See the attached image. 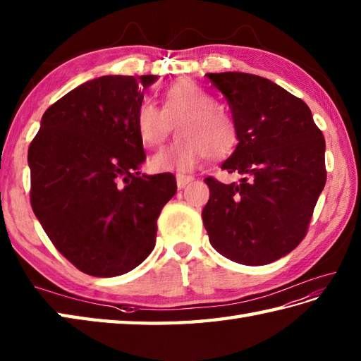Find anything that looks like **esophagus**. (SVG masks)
I'll return each mask as SVG.
<instances>
[{
  "instance_id": "1",
  "label": "esophagus",
  "mask_w": 361,
  "mask_h": 361,
  "mask_svg": "<svg viewBox=\"0 0 361 361\" xmlns=\"http://www.w3.org/2000/svg\"><path fill=\"white\" fill-rule=\"evenodd\" d=\"M195 178L193 176H187V174H178L176 176V182H178L179 188H185L190 182H193Z\"/></svg>"
}]
</instances>
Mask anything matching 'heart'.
I'll return each mask as SVG.
<instances>
[{
  "mask_svg": "<svg viewBox=\"0 0 361 361\" xmlns=\"http://www.w3.org/2000/svg\"><path fill=\"white\" fill-rule=\"evenodd\" d=\"M176 123L180 137L151 157L152 170L187 171L204 159L227 157L237 146L238 130L232 116L212 93L190 80L168 87L161 94V109L151 101L137 109L135 129L148 148L164 143Z\"/></svg>",
  "mask_w": 361,
  "mask_h": 361,
  "instance_id": "obj_1",
  "label": "heart"
}]
</instances>
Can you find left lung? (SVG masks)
Wrapping results in <instances>:
<instances>
[{
  "mask_svg": "<svg viewBox=\"0 0 361 361\" xmlns=\"http://www.w3.org/2000/svg\"><path fill=\"white\" fill-rule=\"evenodd\" d=\"M207 78L229 102L238 130L237 149L221 168L241 179H204V227L226 259L268 264L307 235L327 179L326 140L305 102L269 79L238 71Z\"/></svg>",
  "mask_w": 361,
  "mask_h": 361,
  "instance_id": "8db88e82",
  "label": "left lung"
}]
</instances>
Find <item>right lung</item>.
<instances>
[{
	"label": "right lung",
	"mask_w": 361,
	"mask_h": 361,
	"mask_svg": "<svg viewBox=\"0 0 361 361\" xmlns=\"http://www.w3.org/2000/svg\"><path fill=\"white\" fill-rule=\"evenodd\" d=\"M156 80H88L47 109L29 145L35 216L57 251L88 276L138 267L156 246L157 218L178 190L171 173L138 171L146 154L135 114Z\"/></svg>",
	"instance_id": "1"
}]
</instances>
